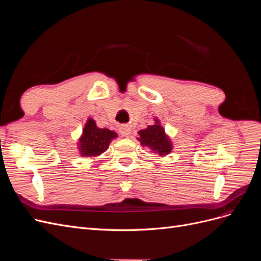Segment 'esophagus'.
I'll use <instances>...</instances> for the list:
<instances>
[{"label":"esophagus","instance_id":"obj_1","mask_svg":"<svg viewBox=\"0 0 261 261\" xmlns=\"http://www.w3.org/2000/svg\"><path fill=\"white\" fill-rule=\"evenodd\" d=\"M120 133H121L122 136L127 137L129 134H130V127H129V126H127V125H123V126H121V127H120Z\"/></svg>","mask_w":261,"mask_h":261}]
</instances>
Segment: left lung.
<instances>
[{
    "mask_svg": "<svg viewBox=\"0 0 261 261\" xmlns=\"http://www.w3.org/2000/svg\"><path fill=\"white\" fill-rule=\"evenodd\" d=\"M138 134L140 136L138 140L141 145L149 147L155 153H159V155H165L171 152V140L165 135L164 129L158 120H155L154 125H149L146 129L139 130Z\"/></svg>",
    "mask_w": 261,
    "mask_h": 261,
    "instance_id": "left-lung-1",
    "label": "left lung"
}]
</instances>
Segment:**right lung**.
Instances as JSON below:
<instances>
[{"label":"right lung","instance_id":"obj_1","mask_svg":"<svg viewBox=\"0 0 261 261\" xmlns=\"http://www.w3.org/2000/svg\"><path fill=\"white\" fill-rule=\"evenodd\" d=\"M117 137L115 132L108 128H99L92 118H88L78 141V149L82 155L98 156L109 148L111 140Z\"/></svg>","mask_w":261,"mask_h":261}]
</instances>
